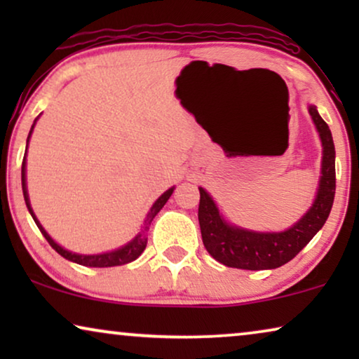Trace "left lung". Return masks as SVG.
<instances>
[{"label":"left lung","mask_w":359,"mask_h":359,"mask_svg":"<svg viewBox=\"0 0 359 359\" xmlns=\"http://www.w3.org/2000/svg\"><path fill=\"white\" fill-rule=\"evenodd\" d=\"M322 140V176L312 208L284 232H253L229 224L208 191L199 188V225L203 243L210 257L229 268L274 269L296 257L323 227L335 198V145L327 122L316 106H309Z\"/></svg>","instance_id":"obj_1"}]
</instances>
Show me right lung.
Segmentation results:
<instances>
[{"instance_id":"right-lung-1","label":"right lung","mask_w":359,"mask_h":359,"mask_svg":"<svg viewBox=\"0 0 359 359\" xmlns=\"http://www.w3.org/2000/svg\"><path fill=\"white\" fill-rule=\"evenodd\" d=\"M37 121V119H36ZM36 121H34V124L31 127V132H29L27 135V144H29V139H31V134L34 130V126H36ZM26 155H27V149H26V154H24V160H22V170H21V180H22V194H24V201H26V205L29 209V212H31L34 222L41 230L43 237L48 243H50V247L55 250L58 255H62L65 259H70L73 263H78V264H83V266H90V268H109V266H121V264H126V263H130L137 259L144 252L145 247H147V232H149V227L151 224V220L155 219V215L160 212V209L163 208L166 204V201L170 199V196L173 194V189L175 188H170L168 191H165L163 194L160 196L158 199L155 201V204L151 205L149 214H147V217L144 220V227L139 233L135 235L134 240H130L129 243L124 245V247L114 250V252H107V253H100V255H78V253H72L65 250L63 247H60L57 242H53V238L48 235L43 227L39 222L36 214H34V210L31 208V203H29V194H27V186H26Z\"/></svg>"}]
</instances>
